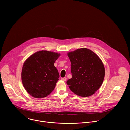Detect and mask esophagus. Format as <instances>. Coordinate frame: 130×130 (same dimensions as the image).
Segmentation results:
<instances>
[{
    "mask_svg": "<svg viewBox=\"0 0 130 130\" xmlns=\"http://www.w3.org/2000/svg\"><path fill=\"white\" fill-rule=\"evenodd\" d=\"M66 79H67V78L66 77H64V78H61V80H63V81H65L66 80Z\"/></svg>",
    "mask_w": 130,
    "mask_h": 130,
    "instance_id": "obj_1",
    "label": "esophagus"
}]
</instances>
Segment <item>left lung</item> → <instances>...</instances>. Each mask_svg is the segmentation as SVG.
<instances>
[{
	"label": "left lung",
	"mask_w": 130,
	"mask_h": 130,
	"mask_svg": "<svg viewBox=\"0 0 130 130\" xmlns=\"http://www.w3.org/2000/svg\"><path fill=\"white\" fill-rule=\"evenodd\" d=\"M71 63L72 78L67 84L75 94L88 97L101 86L105 75L102 62L98 55L87 48L78 49L68 53Z\"/></svg>",
	"instance_id": "1"
}]
</instances>
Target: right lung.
<instances>
[{
	"mask_svg": "<svg viewBox=\"0 0 130 130\" xmlns=\"http://www.w3.org/2000/svg\"><path fill=\"white\" fill-rule=\"evenodd\" d=\"M60 55L58 53L42 50L33 54L25 62L22 80L31 96L44 98L53 91L60 77L54 63Z\"/></svg>",
	"mask_w": 130,
	"mask_h": 130,
	"instance_id": "right-lung-1",
	"label": "right lung"
}]
</instances>
